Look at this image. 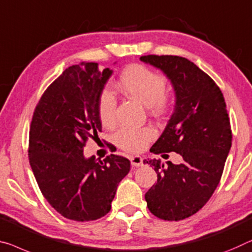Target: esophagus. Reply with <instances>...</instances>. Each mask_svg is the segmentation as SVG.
<instances>
[{"instance_id": "obj_1", "label": "esophagus", "mask_w": 252, "mask_h": 252, "mask_svg": "<svg viewBox=\"0 0 252 252\" xmlns=\"http://www.w3.org/2000/svg\"><path fill=\"white\" fill-rule=\"evenodd\" d=\"M130 163L133 166H142L143 165V158L139 157V156H135V157H131L130 158Z\"/></svg>"}]
</instances>
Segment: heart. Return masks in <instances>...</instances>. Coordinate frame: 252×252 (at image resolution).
<instances>
[{
	"label": "heart",
	"mask_w": 252,
	"mask_h": 252,
	"mask_svg": "<svg viewBox=\"0 0 252 252\" xmlns=\"http://www.w3.org/2000/svg\"><path fill=\"white\" fill-rule=\"evenodd\" d=\"M118 88L129 98L137 100L156 113H162L168 106V96L164 94L165 79L158 73L143 65L134 64L122 73ZM117 101L113 92L106 89L99 99L98 111L100 121L106 126L115 123ZM154 130L150 127L122 128L116 134V142L122 149L129 152H139L154 137Z\"/></svg>",
	"instance_id": "heart-1"
}]
</instances>
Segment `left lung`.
<instances>
[{
	"label": "left lung",
	"instance_id": "left-lung-1",
	"mask_svg": "<svg viewBox=\"0 0 252 252\" xmlns=\"http://www.w3.org/2000/svg\"><path fill=\"white\" fill-rule=\"evenodd\" d=\"M139 60L161 69L175 91V109L150 151L183 157L181 163L168 161L166 166L157 158L144 160L158 175L145 200L157 218L180 220L208 202L222 177L232 145L225 100L214 81L187 59L148 55Z\"/></svg>",
	"mask_w": 252,
	"mask_h": 252
}]
</instances>
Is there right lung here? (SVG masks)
<instances>
[{
    "label": "right lung",
    "mask_w": 252,
    "mask_h": 252,
    "mask_svg": "<svg viewBox=\"0 0 252 252\" xmlns=\"http://www.w3.org/2000/svg\"><path fill=\"white\" fill-rule=\"evenodd\" d=\"M111 75L98 63L69 66L42 94L30 125L29 162L40 191L56 212L77 222L106 215L130 169L126 158L83 153L88 139L101 131L98 104Z\"/></svg>",
    "instance_id": "1"
}]
</instances>
